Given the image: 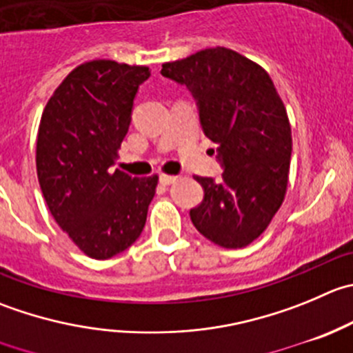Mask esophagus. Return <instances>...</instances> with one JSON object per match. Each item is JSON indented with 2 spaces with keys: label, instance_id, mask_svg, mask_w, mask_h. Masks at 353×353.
I'll return each mask as SVG.
<instances>
[{
  "label": "esophagus",
  "instance_id": "1",
  "mask_svg": "<svg viewBox=\"0 0 353 353\" xmlns=\"http://www.w3.org/2000/svg\"><path fill=\"white\" fill-rule=\"evenodd\" d=\"M177 181V176H169V174H160V183L162 184H172Z\"/></svg>",
  "mask_w": 353,
  "mask_h": 353
}]
</instances>
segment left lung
<instances>
[{"instance_id":"1","label":"left lung","mask_w":353,"mask_h":353,"mask_svg":"<svg viewBox=\"0 0 353 353\" xmlns=\"http://www.w3.org/2000/svg\"><path fill=\"white\" fill-rule=\"evenodd\" d=\"M160 74L193 94L224 169L219 183L194 177L205 194L190 210L191 222L215 245L243 248L265 231L288 186L292 128L274 82L255 61L222 46L163 63Z\"/></svg>"}]
</instances>
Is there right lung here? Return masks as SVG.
I'll use <instances>...</instances> for the list:
<instances>
[{"label":"right lung","instance_id":"1","mask_svg":"<svg viewBox=\"0 0 353 353\" xmlns=\"http://www.w3.org/2000/svg\"><path fill=\"white\" fill-rule=\"evenodd\" d=\"M143 65L93 60L63 79L46 103L37 131L41 191L57 224L88 256L110 259L141 234L159 176L115 169L131 125Z\"/></svg>","mask_w":353,"mask_h":353}]
</instances>
